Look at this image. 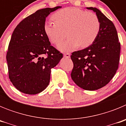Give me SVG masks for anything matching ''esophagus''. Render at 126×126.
<instances>
[{"label":"esophagus","mask_w":126,"mask_h":126,"mask_svg":"<svg viewBox=\"0 0 126 126\" xmlns=\"http://www.w3.org/2000/svg\"><path fill=\"white\" fill-rule=\"evenodd\" d=\"M64 56L66 58H69L70 56H71V55H70L69 53H65L64 54Z\"/></svg>","instance_id":"obj_1"}]
</instances>
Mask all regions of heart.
Listing matches in <instances>:
<instances>
[{
	"label": "heart",
	"mask_w": 126,
	"mask_h": 126,
	"mask_svg": "<svg viewBox=\"0 0 126 126\" xmlns=\"http://www.w3.org/2000/svg\"><path fill=\"white\" fill-rule=\"evenodd\" d=\"M55 23L46 21L43 30L51 43L58 44L65 38H69L58 45L62 52H68L77 47L86 48L97 38L100 30V22L97 16L77 7H67L52 16Z\"/></svg>",
	"instance_id": "obj_1"
}]
</instances>
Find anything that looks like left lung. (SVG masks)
<instances>
[{
  "label": "left lung",
  "mask_w": 126,
  "mask_h": 126,
  "mask_svg": "<svg viewBox=\"0 0 126 126\" xmlns=\"http://www.w3.org/2000/svg\"><path fill=\"white\" fill-rule=\"evenodd\" d=\"M96 13L100 30L92 45L72 53L71 78L81 88L96 90L107 84L119 67L121 43L113 23L95 7H87Z\"/></svg>",
  "instance_id": "obj_1"
}]
</instances>
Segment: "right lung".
<instances>
[{
    "label": "right lung",
    "instance_id": "add662e5",
    "mask_svg": "<svg viewBox=\"0 0 126 126\" xmlns=\"http://www.w3.org/2000/svg\"><path fill=\"white\" fill-rule=\"evenodd\" d=\"M61 7L36 11L14 29L7 52L9 78L22 93L35 94L48 86L51 69L63 54L50 45L43 26L50 13Z\"/></svg>",
    "mask_w": 126,
    "mask_h": 126
}]
</instances>
